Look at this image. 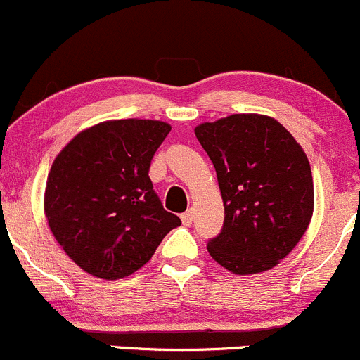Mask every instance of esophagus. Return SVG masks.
<instances>
[{
	"mask_svg": "<svg viewBox=\"0 0 360 360\" xmlns=\"http://www.w3.org/2000/svg\"><path fill=\"white\" fill-rule=\"evenodd\" d=\"M181 221H184V225H187V227H188V225L194 221V211H192V210L185 211V213L181 214Z\"/></svg>",
	"mask_w": 360,
	"mask_h": 360,
	"instance_id": "obj_1",
	"label": "esophagus"
}]
</instances>
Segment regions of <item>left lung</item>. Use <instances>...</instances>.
<instances>
[{"instance_id":"obj_1","label":"left lung","mask_w":360,"mask_h":360,"mask_svg":"<svg viewBox=\"0 0 360 360\" xmlns=\"http://www.w3.org/2000/svg\"><path fill=\"white\" fill-rule=\"evenodd\" d=\"M194 133L213 162L225 207L224 229L207 253L237 276L274 269L314 214L312 169L302 146L263 114H232Z\"/></svg>"}]
</instances>
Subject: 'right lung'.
I'll use <instances>...</instances> for the list:
<instances>
[{"instance_id": "right-lung-1", "label": "right lung", "mask_w": 360, "mask_h": 360, "mask_svg": "<svg viewBox=\"0 0 360 360\" xmlns=\"http://www.w3.org/2000/svg\"><path fill=\"white\" fill-rule=\"evenodd\" d=\"M172 126L153 120L103 121L58 153L44 188L48 227L77 266L123 279L146 265L181 224L159 201L150 161Z\"/></svg>"}]
</instances>
